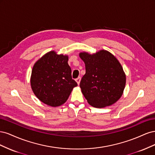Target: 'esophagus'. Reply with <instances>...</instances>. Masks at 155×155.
<instances>
[{"label": "esophagus", "instance_id": "34e87169", "mask_svg": "<svg viewBox=\"0 0 155 155\" xmlns=\"http://www.w3.org/2000/svg\"><path fill=\"white\" fill-rule=\"evenodd\" d=\"M76 82L78 83V84L79 85V84L80 83V81H81V77H78V78L76 79Z\"/></svg>", "mask_w": 155, "mask_h": 155}]
</instances>
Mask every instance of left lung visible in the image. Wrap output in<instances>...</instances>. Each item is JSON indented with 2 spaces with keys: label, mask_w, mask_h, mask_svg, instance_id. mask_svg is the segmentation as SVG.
<instances>
[{
  "label": "left lung",
  "mask_w": 155,
  "mask_h": 155,
  "mask_svg": "<svg viewBox=\"0 0 155 155\" xmlns=\"http://www.w3.org/2000/svg\"><path fill=\"white\" fill-rule=\"evenodd\" d=\"M85 64L86 73L80 87L91 105L103 108L114 104L121 96L126 77L121 65L114 56L106 50L96 54H79Z\"/></svg>",
  "instance_id": "8db88e82"
}]
</instances>
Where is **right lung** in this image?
I'll use <instances>...</instances> for the list:
<instances>
[{
  "mask_svg": "<svg viewBox=\"0 0 155 155\" xmlns=\"http://www.w3.org/2000/svg\"><path fill=\"white\" fill-rule=\"evenodd\" d=\"M68 56L49 51L35 63L31 76L32 91L38 99L51 107L64 104L78 83L72 78Z\"/></svg>",
  "mask_w": 155,
  "mask_h": 155,
  "instance_id": "1",
  "label": "right lung"
}]
</instances>
